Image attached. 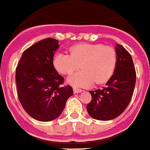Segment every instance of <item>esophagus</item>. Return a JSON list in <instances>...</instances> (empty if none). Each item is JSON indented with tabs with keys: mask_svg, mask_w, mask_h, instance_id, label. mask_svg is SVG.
I'll list each match as a JSON object with an SVG mask.
<instances>
[{
	"mask_svg": "<svg viewBox=\"0 0 150 150\" xmlns=\"http://www.w3.org/2000/svg\"><path fill=\"white\" fill-rule=\"evenodd\" d=\"M83 91L81 89H78V88H76V87H74V94H78V93H81Z\"/></svg>",
	"mask_w": 150,
	"mask_h": 150,
	"instance_id": "obj_1",
	"label": "esophagus"
}]
</instances>
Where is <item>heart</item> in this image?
Listing matches in <instances>:
<instances>
[{"label": "heart", "mask_w": 150, "mask_h": 150, "mask_svg": "<svg viewBox=\"0 0 150 150\" xmlns=\"http://www.w3.org/2000/svg\"><path fill=\"white\" fill-rule=\"evenodd\" d=\"M117 64V53L111 46L102 44H78L69 49V54L58 52L53 58L55 69L62 74H70L67 83L75 87H88L110 80Z\"/></svg>", "instance_id": "1"}]
</instances>
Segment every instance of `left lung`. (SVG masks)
Segmentation results:
<instances>
[{
	"label": "left lung",
	"mask_w": 150,
	"mask_h": 150,
	"mask_svg": "<svg viewBox=\"0 0 150 150\" xmlns=\"http://www.w3.org/2000/svg\"><path fill=\"white\" fill-rule=\"evenodd\" d=\"M117 64L113 75L101 89L90 91L91 101L87 105L91 117L108 121L119 116L131 101L136 74L131 55L122 45L116 44Z\"/></svg>",
	"instance_id": "left-lung-1"
}]
</instances>
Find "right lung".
I'll list each match as a JSON object with an SVG mask.
<instances>
[{"mask_svg": "<svg viewBox=\"0 0 150 150\" xmlns=\"http://www.w3.org/2000/svg\"><path fill=\"white\" fill-rule=\"evenodd\" d=\"M59 41L45 39L25 50L16 68L18 96L25 111L35 119L50 122L60 115L73 88L62 87L64 78L53 66Z\"/></svg>", "mask_w": 150, "mask_h": 150, "instance_id": "obj_1", "label": "right lung"}]
</instances>
